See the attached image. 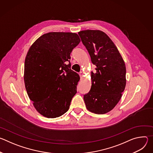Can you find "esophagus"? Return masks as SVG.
I'll return each instance as SVG.
<instances>
[{"label":"esophagus","mask_w":153,"mask_h":153,"mask_svg":"<svg viewBox=\"0 0 153 153\" xmlns=\"http://www.w3.org/2000/svg\"><path fill=\"white\" fill-rule=\"evenodd\" d=\"M79 75H80V79H83V73L82 72H80L79 73Z\"/></svg>","instance_id":"34e87169"}]
</instances>
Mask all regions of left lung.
<instances>
[{"label":"left lung","mask_w":153,"mask_h":153,"mask_svg":"<svg viewBox=\"0 0 153 153\" xmlns=\"http://www.w3.org/2000/svg\"><path fill=\"white\" fill-rule=\"evenodd\" d=\"M88 50L96 73H91V87L83 99L88 111L103 114L111 111L126 86L124 60L113 42L104 32L87 30L78 33Z\"/></svg>","instance_id":"1"}]
</instances>
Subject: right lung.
I'll use <instances>...</instances> for the list:
<instances>
[{
	"label": "right lung",
	"mask_w": 153,
	"mask_h": 153,
	"mask_svg": "<svg viewBox=\"0 0 153 153\" xmlns=\"http://www.w3.org/2000/svg\"><path fill=\"white\" fill-rule=\"evenodd\" d=\"M80 42L76 33L51 32L39 37L27 53L25 88L43 116L56 118L68 110L80 80L70 68V54Z\"/></svg>",
	"instance_id": "add662e5"
}]
</instances>
